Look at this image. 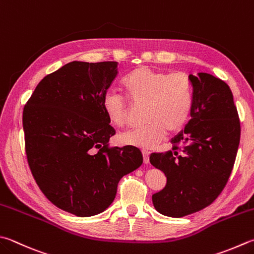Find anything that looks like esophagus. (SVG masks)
I'll return each mask as SVG.
<instances>
[{"mask_svg": "<svg viewBox=\"0 0 254 254\" xmlns=\"http://www.w3.org/2000/svg\"><path fill=\"white\" fill-rule=\"evenodd\" d=\"M142 157H143V164H149V152L146 150H142Z\"/></svg>", "mask_w": 254, "mask_h": 254, "instance_id": "1", "label": "esophagus"}]
</instances>
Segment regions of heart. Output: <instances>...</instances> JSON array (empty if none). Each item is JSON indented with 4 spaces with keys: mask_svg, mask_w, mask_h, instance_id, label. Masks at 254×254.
Masks as SVG:
<instances>
[{
    "mask_svg": "<svg viewBox=\"0 0 254 254\" xmlns=\"http://www.w3.org/2000/svg\"><path fill=\"white\" fill-rule=\"evenodd\" d=\"M122 85L132 104L147 105L145 121L148 124L123 132L119 139L125 145L152 149L167 132H179L188 123L192 109V86L185 73L169 74L141 65L129 71ZM102 106L113 125L121 127L127 123L129 105L116 90L104 95Z\"/></svg>",
    "mask_w": 254,
    "mask_h": 254,
    "instance_id": "b5f03b06",
    "label": "heart"
}]
</instances>
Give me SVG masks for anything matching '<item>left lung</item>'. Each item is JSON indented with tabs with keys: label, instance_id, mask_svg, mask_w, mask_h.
<instances>
[{
	"label": "left lung",
	"instance_id": "left-lung-1",
	"mask_svg": "<svg viewBox=\"0 0 254 254\" xmlns=\"http://www.w3.org/2000/svg\"><path fill=\"white\" fill-rule=\"evenodd\" d=\"M192 109L174 148L151 154L150 162L167 177L152 194L158 212L181 218L200 211L221 193L231 175L240 142V122L230 87L208 73L189 75Z\"/></svg>",
	"mask_w": 254,
	"mask_h": 254
}]
</instances>
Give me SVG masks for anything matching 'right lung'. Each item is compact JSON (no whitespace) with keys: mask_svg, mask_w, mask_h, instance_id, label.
<instances>
[{"mask_svg":"<svg viewBox=\"0 0 254 254\" xmlns=\"http://www.w3.org/2000/svg\"><path fill=\"white\" fill-rule=\"evenodd\" d=\"M117 73V62H70L38 83L23 111L36 184L53 204L77 217L105 211L122 177L142 164L136 147L108 148L115 129L102 103Z\"/></svg>","mask_w":254,"mask_h":254,"instance_id":"obj_1","label":"right lung"}]
</instances>
